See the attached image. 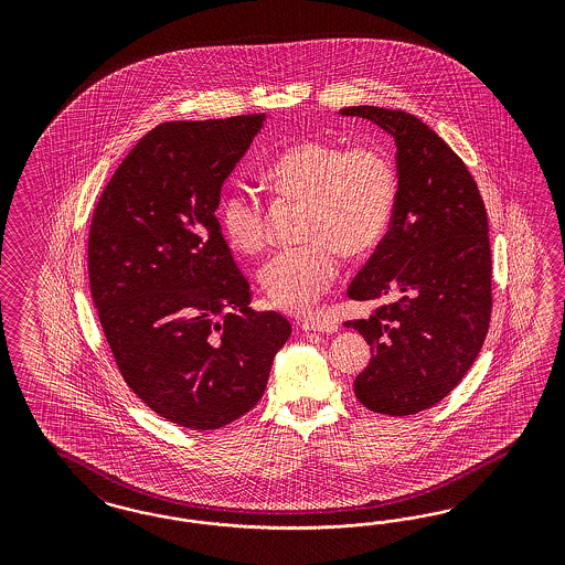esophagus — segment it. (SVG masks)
<instances>
[{
  "label": "esophagus",
  "instance_id": "1",
  "mask_svg": "<svg viewBox=\"0 0 565 565\" xmlns=\"http://www.w3.org/2000/svg\"><path fill=\"white\" fill-rule=\"evenodd\" d=\"M302 331H321V333H335L338 331V326H333V323H329V321H321V319H305L302 323Z\"/></svg>",
  "mask_w": 565,
  "mask_h": 565
}]
</instances>
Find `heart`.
<instances>
[{
  "label": "heart",
  "instance_id": "1",
  "mask_svg": "<svg viewBox=\"0 0 565 565\" xmlns=\"http://www.w3.org/2000/svg\"><path fill=\"white\" fill-rule=\"evenodd\" d=\"M265 182L279 199L305 201V246L269 258L260 288L271 305L305 312L326 294L343 257L375 250L387 234L397 199V175L387 154L331 140H302L265 168ZM223 234L234 250L257 255L267 242L265 205L246 190L227 192L220 203Z\"/></svg>",
  "mask_w": 565,
  "mask_h": 565
}]
</instances>
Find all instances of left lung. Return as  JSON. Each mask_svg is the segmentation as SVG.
<instances>
[{
	"label": "left lung",
	"mask_w": 565,
	"mask_h": 565,
	"mask_svg": "<svg viewBox=\"0 0 565 565\" xmlns=\"http://www.w3.org/2000/svg\"><path fill=\"white\" fill-rule=\"evenodd\" d=\"M395 142L397 199L387 234L348 288L390 302L345 321L371 345L354 394L369 411L411 416L441 402L479 356L491 321L489 223L462 159L402 109L343 107Z\"/></svg>",
	"instance_id": "left-lung-1"
}]
</instances>
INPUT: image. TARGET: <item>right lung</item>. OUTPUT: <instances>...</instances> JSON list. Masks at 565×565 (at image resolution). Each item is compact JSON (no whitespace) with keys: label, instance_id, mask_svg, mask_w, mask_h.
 Wrapping results in <instances>:
<instances>
[{"label":"right lung","instance_id":"right-lung-1","mask_svg":"<svg viewBox=\"0 0 565 565\" xmlns=\"http://www.w3.org/2000/svg\"><path fill=\"white\" fill-rule=\"evenodd\" d=\"M265 114L166 121L126 154L95 209L88 279L130 390L192 430L234 423L265 394L291 326L257 312L215 211Z\"/></svg>","mask_w":565,"mask_h":565}]
</instances>
